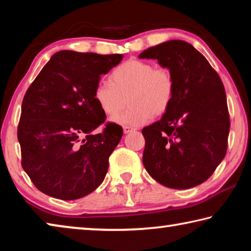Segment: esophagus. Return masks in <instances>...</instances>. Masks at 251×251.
Segmentation results:
<instances>
[{
    "label": "esophagus",
    "instance_id": "34e87169",
    "mask_svg": "<svg viewBox=\"0 0 251 251\" xmlns=\"http://www.w3.org/2000/svg\"><path fill=\"white\" fill-rule=\"evenodd\" d=\"M134 128H131L129 126H124V134H128L130 131H133Z\"/></svg>",
    "mask_w": 251,
    "mask_h": 251
}]
</instances>
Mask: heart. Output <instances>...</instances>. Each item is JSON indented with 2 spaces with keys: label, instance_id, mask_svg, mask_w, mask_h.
Instances as JSON below:
<instances>
[{
  "label": "heart",
  "instance_id": "1",
  "mask_svg": "<svg viewBox=\"0 0 251 251\" xmlns=\"http://www.w3.org/2000/svg\"><path fill=\"white\" fill-rule=\"evenodd\" d=\"M175 91V76L168 67L128 59L112 72L110 83L100 80L96 84L94 100L107 116L115 115L129 103V107L114 116L113 121L120 125L141 126L151 116L158 117L167 112Z\"/></svg>",
  "mask_w": 251,
  "mask_h": 251
}]
</instances>
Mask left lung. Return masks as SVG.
Masks as SVG:
<instances>
[{"label":"left lung","instance_id":"1","mask_svg":"<svg viewBox=\"0 0 251 251\" xmlns=\"http://www.w3.org/2000/svg\"><path fill=\"white\" fill-rule=\"evenodd\" d=\"M139 58L157 59L176 80L171 107L142 130L144 166L156 181L169 188L201 185L227 151L230 120L222 79L206 57L185 41L152 46Z\"/></svg>","mask_w":251,"mask_h":251}]
</instances>
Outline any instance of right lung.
I'll list each match as a JSON object with an SVG mask.
<instances>
[{
	"mask_svg": "<svg viewBox=\"0 0 251 251\" xmlns=\"http://www.w3.org/2000/svg\"><path fill=\"white\" fill-rule=\"evenodd\" d=\"M122 54L55 53L29 85L22 103L18 139L22 167L40 192L62 201L82 198L103 182L123 128L105 123L94 100L100 76ZM103 125L99 134L92 133Z\"/></svg>",
	"mask_w": 251,
	"mask_h": 251,
	"instance_id": "obj_1",
	"label": "right lung"
}]
</instances>
